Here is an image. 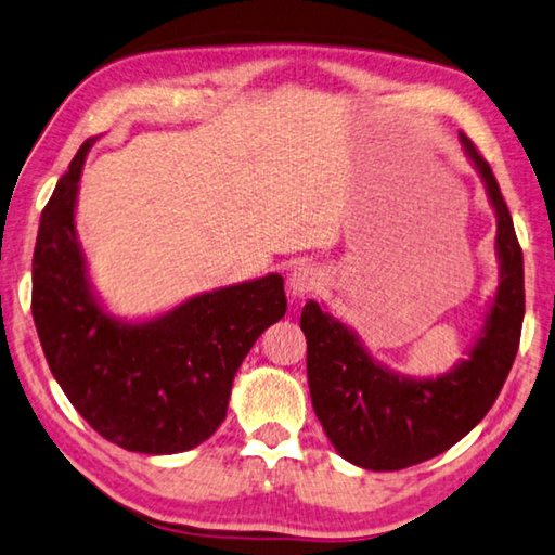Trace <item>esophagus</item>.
<instances>
[{
  "instance_id": "obj_1",
  "label": "esophagus",
  "mask_w": 555,
  "mask_h": 555,
  "mask_svg": "<svg viewBox=\"0 0 555 555\" xmlns=\"http://www.w3.org/2000/svg\"><path fill=\"white\" fill-rule=\"evenodd\" d=\"M322 270H317L314 266H297L293 268L287 278V285L293 289L295 295H307V293H314L322 285Z\"/></svg>"
}]
</instances>
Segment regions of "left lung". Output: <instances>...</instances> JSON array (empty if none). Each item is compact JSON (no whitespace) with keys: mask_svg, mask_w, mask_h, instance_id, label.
Masks as SVG:
<instances>
[{"mask_svg":"<svg viewBox=\"0 0 555 555\" xmlns=\"http://www.w3.org/2000/svg\"><path fill=\"white\" fill-rule=\"evenodd\" d=\"M461 143L498 214L494 250L500 260L498 293L468 358L439 377H410L375 361L353 328L314 299L299 319L317 420L334 449L358 468L402 470L449 451L490 412L517 356L524 256L492 168L465 133Z\"/></svg>","mask_w":555,"mask_h":555,"instance_id":"1","label":"left lung"}]
</instances>
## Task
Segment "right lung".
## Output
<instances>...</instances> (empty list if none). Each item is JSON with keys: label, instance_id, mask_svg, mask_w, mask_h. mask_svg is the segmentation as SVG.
Segmentation results:
<instances>
[{"label": "right lung", "instance_id": "right-lung-1", "mask_svg": "<svg viewBox=\"0 0 555 555\" xmlns=\"http://www.w3.org/2000/svg\"><path fill=\"white\" fill-rule=\"evenodd\" d=\"M87 139L55 184L38 227L31 312L46 361L67 400L126 451H190L227 416L233 375L258 336L287 312L283 278L190 297L160 317L126 322L94 295L75 229Z\"/></svg>", "mask_w": 555, "mask_h": 555}]
</instances>
